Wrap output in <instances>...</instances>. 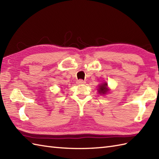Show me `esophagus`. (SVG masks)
<instances>
[{
  "mask_svg": "<svg viewBox=\"0 0 159 159\" xmlns=\"http://www.w3.org/2000/svg\"><path fill=\"white\" fill-rule=\"evenodd\" d=\"M76 83H78V84H85V80H78L77 81H76Z\"/></svg>",
  "mask_w": 159,
  "mask_h": 159,
  "instance_id": "obj_1",
  "label": "esophagus"
}]
</instances>
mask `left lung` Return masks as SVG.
<instances>
[{"label":"left lung","instance_id":"1","mask_svg":"<svg viewBox=\"0 0 159 159\" xmlns=\"http://www.w3.org/2000/svg\"><path fill=\"white\" fill-rule=\"evenodd\" d=\"M108 91V88H107V84L105 83L103 85H100L98 89V92L100 93V94H105L107 93Z\"/></svg>","mask_w":159,"mask_h":159}]
</instances>
